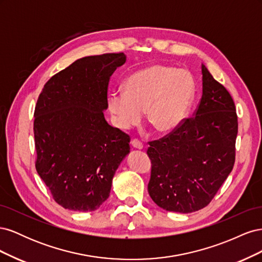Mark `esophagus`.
<instances>
[{
  "mask_svg": "<svg viewBox=\"0 0 262 262\" xmlns=\"http://www.w3.org/2000/svg\"><path fill=\"white\" fill-rule=\"evenodd\" d=\"M131 145L134 148H138V149L143 148V144H142V142L140 140H138V139H132L131 140Z\"/></svg>",
  "mask_w": 262,
  "mask_h": 262,
  "instance_id": "obj_1",
  "label": "esophagus"
}]
</instances>
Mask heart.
I'll return each instance as SVG.
<instances>
[{
	"mask_svg": "<svg viewBox=\"0 0 262 262\" xmlns=\"http://www.w3.org/2000/svg\"><path fill=\"white\" fill-rule=\"evenodd\" d=\"M124 92L108 97V110L117 128L138 125L146 112L148 122L161 133H169L186 118L194 96L192 76L184 70L149 66L129 76Z\"/></svg>",
	"mask_w": 262,
	"mask_h": 262,
	"instance_id": "b5f03b06",
	"label": "heart"
}]
</instances>
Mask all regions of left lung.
<instances>
[{"mask_svg":"<svg viewBox=\"0 0 262 262\" xmlns=\"http://www.w3.org/2000/svg\"><path fill=\"white\" fill-rule=\"evenodd\" d=\"M202 97L193 117L160 140L148 142L149 196L170 212L207 207L235 164L238 121L234 100L202 64Z\"/></svg>","mask_w":262,"mask_h":262,"instance_id":"8db88e82","label":"left lung"}]
</instances>
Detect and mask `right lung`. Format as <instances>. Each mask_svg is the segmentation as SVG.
Returning <instances> with one entry per match:
<instances>
[{"instance_id":"1","label":"right lung","mask_w":262,"mask_h":262,"mask_svg":"<svg viewBox=\"0 0 262 262\" xmlns=\"http://www.w3.org/2000/svg\"><path fill=\"white\" fill-rule=\"evenodd\" d=\"M121 53L78 59L54 74L39 95L34 120L38 175L54 201L95 211L109 196L115 172L130 152V137L105 120L108 85Z\"/></svg>"}]
</instances>
